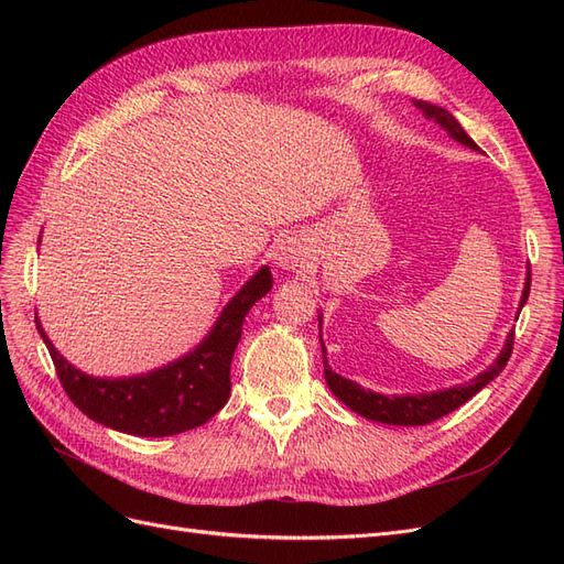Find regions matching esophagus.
I'll use <instances>...</instances> for the list:
<instances>
[{
    "label": "esophagus",
    "instance_id": "obj_1",
    "mask_svg": "<svg viewBox=\"0 0 564 564\" xmlns=\"http://www.w3.org/2000/svg\"><path fill=\"white\" fill-rule=\"evenodd\" d=\"M305 261V249L296 237H286L275 249V263L284 270H294Z\"/></svg>",
    "mask_w": 564,
    "mask_h": 564
}]
</instances>
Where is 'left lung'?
<instances>
[{
	"label": "left lung",
	"mask_w": 564,
	"mask_h": 564,
	"mask_svg": "<svg viewBox=\"0 0 564 564\" xmlns=\"http://www.w3.org/2000/svg\"><path fill=\"white\" fill-rule=\"evenodd\" d=\"M416 108H421L429 119H435V122L445 129L454 141L464 143L473 150H480L477 143L470 139V135L464 131L454 115L447 112L445 108L433 106V104H425V100H416ZM529 284H532V272L527 270V280H524V292L520 299V308L527 303L529 299ZM319 329H322V317H319ZM322 340V336H319ZM513 340H516V332H510L506 336V346L499 352L497 360H494L491 367H487V371L477 373L475 379L447 388V390H435V392H419V395H381V392H373V390H365L360 383H355L350 379L338 377L336 371H332L329 362H327V350H324L322 344V360H324V379H327L329 390L334 395L344 402L346 406H350L352 412H357L360 416L369 419V421H381L388 425H425V423H433L442 416H447L454 409H458L460 404H466L475 392H480L489 381H494L503 371L506 362L510 352H513Z\"/></svg>",
	"instance_id": "8db88e82"
}]
</instances>
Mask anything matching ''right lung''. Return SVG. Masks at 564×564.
Wrapping results in <instances>:
<instances>
[{"instance_id": "1", "label": "right lung", "mask_w": 564, "mask_h": 564, "mask_svg": "<svg viewBox=\"0 0 564 564\" xmlns=\"http://www.w3.org/2000/svg\"><path fill=\"white\" fill-rule=\"evenodd\" d=\"M272 289L263 265L218 315L209 336L181 360L129 379H96L75 369L54 348L37 322L67 398L79 412L112 431L139 437H166L193 431L224 409L230 398V362L251 305Z\"/></svg>"}]
</instances>
